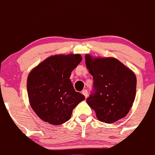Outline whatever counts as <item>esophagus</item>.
Returning <instances> with one entry per match:
<instances>
[{"instance_id": "esophagus-1", "label": "esophagus", "mask_w": 155, "mask_h": 155, "mask_svg": "<svg viewBox=\"0 0 155 155\" xmlns=\"http://www.w3.org/2000/svg\"><path fill=\"white\" fill-rule=\"evenodd\" d=\"M82 94L84 95V97H86V98L88 97V92H87V90H84L82 91Z\"/></svg>"}]
</instances>
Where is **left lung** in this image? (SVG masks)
Returning a JSON list of instances; mask_svg holds the SVG:
<instances>
[{"label": "left lung", "instance_id": "1", "mask_svg": "<svg viewBox=\"0 0 155 155\" xmlns=\"http://www.w3.org/2000/svg\"><path fill=\"white\" fill-rule=\"evenodd\" d=\"M85 63L93 77V87L87 103L101 122L110 124L127 114L134 102L136 77L132 71L112 58L92 59Z\"/></svg>", "mask_w": 155, "mask_h": 155}]
</instances>
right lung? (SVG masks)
<instances>
[{
    "label": "right lung",
    "mask_w": 155,
    "mask_h": 155,
    "mask_svg": "<svg viewBox=\"0 0 155 155\" xmlns=\"http://www.w3.org/2000/svg\"><path fill=\"white\" fill-rule=\"evenodd\" d=\"M80 54L54 55L29 74L27 90L30 104L39 118L58 125L70 120L74 108L85 99L74 90L72 71L81 63Z\"/></svg>",
    "instance_id": "obj_1"
}]
</instances>
